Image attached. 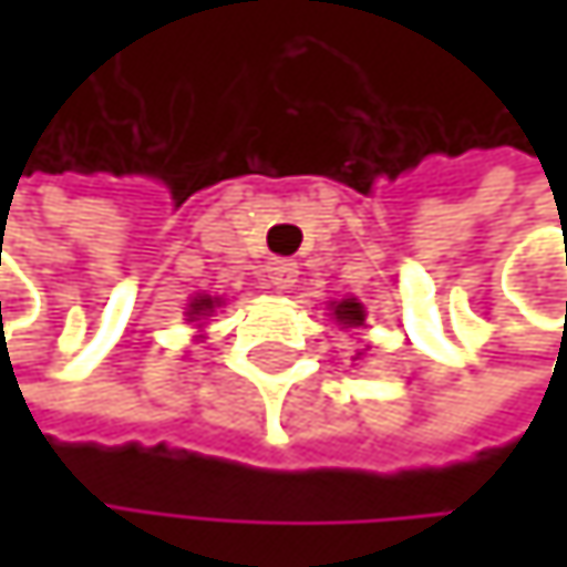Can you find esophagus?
<instances>
[{"label": "esophagus", "mask_w": 567, "mask_h": 567, "mask_svg": "<svg viewBox=\"0 0 567 567\" xmlns=\"http://www.w3.org/2000/svg\"><path fill=\"white\" fill-rule=\"evenodd\" d=\"M266 272H269V282L276 288H291L298 282V262H291V259H272L266 266Z\"/></svg>", "instance_id": "obj_1"}]
</instances>
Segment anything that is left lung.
Masks as SVG:
<instances>
[{
	"mask_svg": "<svg viewBox=\"0 0 567 567\" xmlns=\"http://www.w3.org/2000/svg\"><path fill=\"white\" fill-rule=\"evenodd\" d=\"M331 315L341 328H361L364 324V305L358 298H344V301H331ZM361 354V351H358Z\"/></svg>",
	"mask_w": 567,
	"mask_h": 567,
	"instance_id": "obj_1",
	"label": "left lung"
}]
</instances>
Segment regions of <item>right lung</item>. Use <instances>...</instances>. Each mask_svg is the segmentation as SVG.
Returning a JSON list of instances; mask_svg holds the SVG:
<instances>
[{"instance_id":"1","label":"right lung","mask_w":567,"mask_h":567,"mask_svg":"<svg viewBox=\"0 0 567 567\" xmlns=\"http://www.w3.org/2000/svg\"><path fill=\"white\" fill-rule=\"evenodd\" d=\"M216 305H219V298H213V295H196V298L189 301V308H186V321H203V318H209Z\"/></svg>"}]
</instances>
